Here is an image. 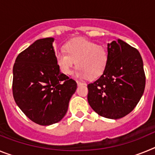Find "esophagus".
Instances as JSON below:
<instances>
[{
	"instance_id": "34e87169",
	"label": "esophagus",
	"mask_w": 155,
	"mask_h": 155,
	"mask_svg": "<svg viewBox=\"0 0 155 155\" xmlns=\"http://www.w3.org/2000/svg\"><path fill=\"white\" fill-rule=\"evenodd\" d=\"M77 84L78 85H86V83L84 81H77Z\"/></svg>"
}]
</instances>
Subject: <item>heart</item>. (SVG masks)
<instances>
[{"label": "heart", "mask_w": 155, "mask_h": 155, "mask_svg": "<svg viewBox=\"0 0 155 155\" xmlns=\"http://www.w3.org/2000/svg\"><path fill=\"white\" fill-rule=\"evenodd\" d=\"M109 56L106 48L85 39L78 38L64 44V50L57 52L56 61L62 74L69 75L77 64L75 76L96 78L106 68Z\"/></svg>", "instance_id": "obj_1"}]
</instances>
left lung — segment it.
I'll return each mask as SVG.
<instances>
[{
    "instance_id": "8db88e82",
    "label": "left lung",
    "mask_w": 155,
    "mask_h": 155,
    "mask_svg": "<svg viewBox=\"0 0 155 155\" xmlns=\"http://www.w3.org/2000/svg\"><path fill=\"white\" fill-rule=\"evenodd\" d=\"M109 60L99 78L87 84V102L99 116L117 120L136 107L145 87L139 51L121 39L107 44Z\"/></svg>"
}]
</instances>
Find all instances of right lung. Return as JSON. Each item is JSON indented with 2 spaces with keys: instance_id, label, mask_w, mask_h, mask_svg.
<instances>
[{
  "instance_id": "obj_1",
  "label": "right lung",
  "mask_w": 155,
  "mask_h": 155,
  "mask_svg": "<svg viewBox=\"0 0 155 155\" xmlns=\"http://www.w3.org/2000/svg\"><path fill=\"white\" fill-rule=\"evenodd\" d=\"M53 38L34 42L19 53L13 67V96L34 123L50 126L61 121L68 109L77 83L60 71Z\"/></svg>"
}]
</instances>
